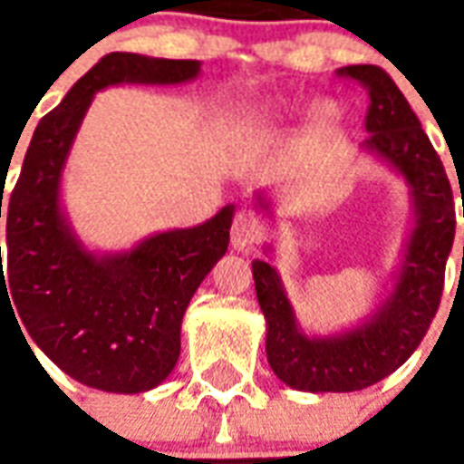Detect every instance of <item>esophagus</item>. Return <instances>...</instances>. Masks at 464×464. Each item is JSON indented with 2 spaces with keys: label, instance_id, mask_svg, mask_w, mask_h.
<instances>
[{
  "label": "esophagus",
  "instance_id": "34e87169",
  "mask_svg": "<svg viewBox=\"0 0 464 464\" xmlns=\"http://www.w3.org/2000/svg\"><path fill=\"white\" fill-rule=\"evenodd\" d=\"M258 238V223L248 213H238L231 223V246L236 251H246Z\"/></svg>",
  "mask_w": 464,
  "mask_h": 464
}]
</instances>
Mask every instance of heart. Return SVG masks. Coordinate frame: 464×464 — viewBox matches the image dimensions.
<instances>
[{
    "instance_id": "b5f03b06",
    "label": "heart",
    "mask_w": 464,
    "mask_h": 464,
    "mask_svg": "<svg viewBox=\"0 0 464 464\" xmlns=\"http://www.w3.org/2000/svg\"><path fill=\"white\" fill-rule=\"evenodd\" d=\"M323 114H325V116H331V114H333V109H331V106H323Z\"/></svg>"
}]
</instances>
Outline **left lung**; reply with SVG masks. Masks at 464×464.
<instances>
[{
    "label": "left lung",
    "mask_w": 464,
    "mask_h": 464,
    "mask_svg": "<svg viewBox=\"0 0 464 464\" xmlns=\"http://www.w3.org/2000/svg\"><path fill=\"white\" fill-rule=\"evenodd\" d=\"M341 74L368 89V139L362 149L405 179L412 226L385 301L360 323L331 335L303 331L278 271L268 261H253L256 295L266 315L268 362L288 388L303 392H353L398 370L415 353L438 313L445 263L455 241L448 173L408 99L380 66H345ZM256 206L268 216L273 213L266 193H256ZM271 251L266 246V253Z\"/></svg>",
    "instance_id": "obj_1"
}]
</instances>
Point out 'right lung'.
I'll list each match as a JSON object with an SVG mask.
<instances>
[{
  "label": "right lung",
  "mask_w": 464,
  "mask_h": 464,
  "mask_svg": "<svg viewBox=\"0 0 464 464\" xmlns=\"http://www.w3.org/2000/svg\"><path fill=\"white\" fill-rule=\"evenodd\" d=\"M198 74L201 62L193 59L106 54L39 121L6 201L0 303L9 301L46 358L89 388L133 395L169 378L181 353L183 313L228 251L236 206L193 228L151 233L126 251H92L62 203L66 159L96 92L186 84Z\"/></svg>",
  "instance_id": "1"
}]
</instances>
